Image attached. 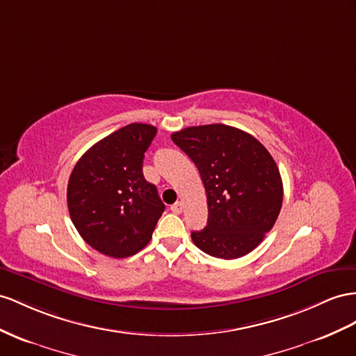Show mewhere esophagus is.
Instances as JSON below:
<instances>
[{
    "instance_id": "34e87169",
    "label": "esophagus",
    "mask_w": 356,
    "mask_h": 356,
    "mask_svg": "<svg viewBox=\"0 0 356 356\" xmlns=\"http://www.w3.org/2000/svg\"><path fill=\"white\" fill-rule=\"evenodd\" d=\"M171 211L175 213H181V211H184V203L181 202H176L175 204L171 206Z\"/></svg>"
}]
</instances>
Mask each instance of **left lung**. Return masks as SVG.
Wrapping results in <instances>:
<instances>
[{
    "label": "left lung",
    "instance_id": "obj_1",
    "mask_svg": "<svg viewBox=\"0 0 356 356\" xmlns=\"http://www.w3.org/2000/svg\"><path fill=\"white\" fill-rule=\"evenodd\" d=\"M171 140L193 159L206 188L209 218L193 232L216 259L247 256L265 239L282 204V180L270 153L252 135L227 124L191 126Z\"/></svg>",
    "mask_w": 356,
    "mask_h": 356
}]
</instances>
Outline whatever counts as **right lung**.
I'll list each match as a JSON object with an SVG mask.
<instances>
[{"instance_id": "right-lung-1", "label": "right lung", "mask_w": 356, "mask_h": 356, "mask_svg": "<svg viewBox=\"0 0 356 356\" xmlns=\"http://www.w3.org/2000/svg\"><path fill=\"white\" fill-rule=\"evenodd\" d=\"M156 127L131 123L81 156L67 184L70 220L91 248L114 259L134 256L152 239L165 204L143 175Z\"/></svg>"}]
</instances>
